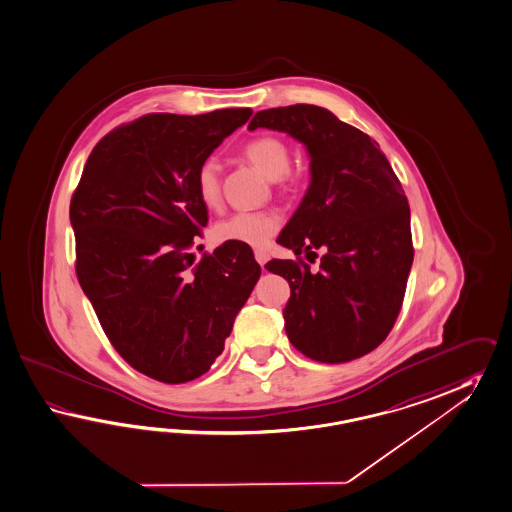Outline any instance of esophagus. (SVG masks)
<instances>
[{
    "instance_id": "1",
    "label": "esophagus",
    "mask_w": 512,
    "mask_h": 512,
    "mask_svg": "<svg viewBox=\"0 0 512 512\" xmlns=\"http://www.w3.org/2000/svg\"><path fill=\"white\" fill-rule=\"evenodd\" d=\"M254 258H256V262L260 263V265H265V263L269 262V254L265 252V250H256L254 252Z\"/></svg>"
}]
</instances>
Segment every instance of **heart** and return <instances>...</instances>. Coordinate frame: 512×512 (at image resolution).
<instances>
[{"label":"heart","mask_w":512,"mask_h":512,"mask_svg":"<svg viewBox=\"0 0 512 512\" xmlns=\"http://www.w3.org/2000/svg\"><path fill=\"white\" fill-rule=\"evenodd\" d=\"M245 156L267 178H280L289 169V148L273 135H260L245 146ZM198 198L206 208L221 202V169L215 159H206L197 171ZM282 226L276 211H236L213 226V236L219 243H243L263 249L271 243Z\"/></svg>","instance_id":"1"}]
</instances>
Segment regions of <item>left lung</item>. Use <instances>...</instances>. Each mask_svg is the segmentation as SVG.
Wrapping results in <instances>:
<instances>
[{"label": "left lung", "mask_w": 512, "mask_h": 512, "mask_svg": "<svg viewBox=\"0 0 512 512\" xmlns=\"http://www.w3.org/2000/svg\"><path fill=\"white\" fill-rule=\"evenodd\" d=\"M284 132L306 146L310 185L276 239L321 263L271 260L291 297L286 334L308 358L341 364L379 347L401 310L414 260L410 208L379 145L317 105L258 111L249 130Z\"/></svg>", "instance_id": "obj_1"}]
</instances>
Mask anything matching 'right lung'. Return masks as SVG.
I'll return each instance as SVG.
<instances>
[{
  "mask_svg": "<svg viewBox=\"0 0 512 512\" xmlns=\"http://www.w3.org/2000/svg\"><path fill=\"white\" fill-rule=\"evenodd\" d=\"M252 109L154 113L107 133L70 202L76 273L117 353L150 379L180 384L223 353L262 269L249 245L195 263L208 224L198 167Z\"/></svg>",
  "mask_w": 512,
  "mask_h": 512,
  "instance_id": "add662e5",
  "label": "right lung"
}]
</instances>
